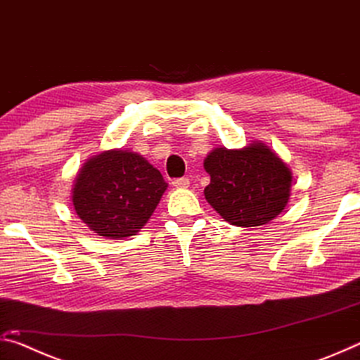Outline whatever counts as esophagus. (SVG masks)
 Segmentation results:
<instances>
[{
	"mask_svg": "<svg viewBox=\"0 0 360 360\" xmlns=\"http://www.w3.org/2000/svg\"><path fill=\"white\" fill-rule=\"evenodd\" d=\"M172 184L176 187V188H187L188 186H191V181H188L187 178H179V179H174Z\"/></svg>",
	"mask_w": 360,
	"mask_h": 360,
	"instance_id": "34e87169",
	"label": "esophagus"
}]
</instances>
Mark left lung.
Segmentation results:
<instances>
[{
  "label": "left lung",
  "instance_id": "8db88e82",
  "mask_svg": "<svg viewBox=\"0 0 360 360\" xmlns=\"http://www.w3.org/2000/svg\"><path fill=\"white\" fill-rule=\"evenodd\" d=\"M203 167L211 176L205 198L236 227H259L281 214L290 197L292 173L264 143L212 149Z\"/></svg>",
  "mask_w": 360,
  "mask_h": 360
}]
</instances>
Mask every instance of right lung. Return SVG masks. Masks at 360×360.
Masks as SVG:
<instances>
[{
  "instance_id": "add662e5",
  "label": "right lung",
  "mask_w": 360,
  "mask_h": 360,
  "mask_svg": "<svg viewBox=\"0 0 360 360\" xmlns=\"http://www.w3.org/2000/svg\"><path fill=\"white\" fill-rule=\"evenodd\" d=\"M168 184L136 152L112 149L90 157L76 176L72 205L90 230L109 240L136 235Z\"/></svg>"
}]
</instances>
